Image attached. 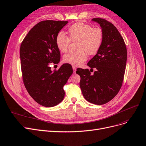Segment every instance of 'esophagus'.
Returning <instances> with one entry per match:
<instances>
[{
    "mask_svg": "<svg viewBox=\"0 0 146 146\" xmlns=\"http://www.w3.org/2000/svg\"><path fill=\"white\" fill-rule=\"evenodd\" d=\"M72 67H73V73H76V67L74 66H73Z\"/></svg>",
    "mask_w": 146,
    "mask_h": 146,
    "instance_id": "1",
    "label": "esophagus"
}]
</instances>
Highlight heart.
Listing matches in <instances>:
<instances>
[{"instance_id":"obj_1","label":"heart","mask_w":146,"mask_h":146,"mask_svg":"<svg viewBox=\"0 0 146 146\" xmlns=\"http://www.w3.org/2000/svg\"><path fill=\"white\" fill-rule=\"evenodd\" d=\"M68 37L61 32L56 36L55 43L61 52H66L70 42L76 43L77 51L69 52L63 56L65 63L73 66H79L87 60V54L96 55L102 45L103 31L100 27H92V26L83 23H75L67 30Z\"/></svg>"}]
</instances>
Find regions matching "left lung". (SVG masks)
Wrapping results in <instances>:
<instances>
[{
	"mask_svg": "<svg viewBox=\"0 0 146 146\" xmlns=\"http://www.w3.org/2000/svg\"><path fill=\"white\" fill-rule=\"evenodd\" d=\"M103 31V41L99 51L88 62L96 68L91 75L88 69L78 68L80 87L85 100L91 103L102 105L111 100L121 88L127 60L124 40L116 27L103 18H93ZM93 72V71H92Z\"/></svg>",
	"mask_w": 146,
	"mask_h": 146,
	"instance_id": "obj_1",
	"label": "left lung"
}]
</instances>
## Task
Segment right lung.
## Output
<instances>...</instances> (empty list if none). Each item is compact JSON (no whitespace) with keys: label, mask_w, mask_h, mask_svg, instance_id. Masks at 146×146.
Returning a JSON list of instances; mask_svg holds the SVG:
<instances>
[{"label":"right lung","mask_w":146,"mask_h":146,"mask_svg":"<svg viewBox=\"0 0 146 146\" xmlns=\"http://www.w3.org/2000/svg\"><path fill=\"white\" fill-rule=\"evenodd\" d=\"M68 21L46 20L38 23L23 40L20 50L23 83L30 96L44 107L58 104L64 97L63 86L73 73L70 64L51 70L58 64L60 52L55 38Z\"/></svg>","instance_id":"right-lung-1"}]
</instances>
